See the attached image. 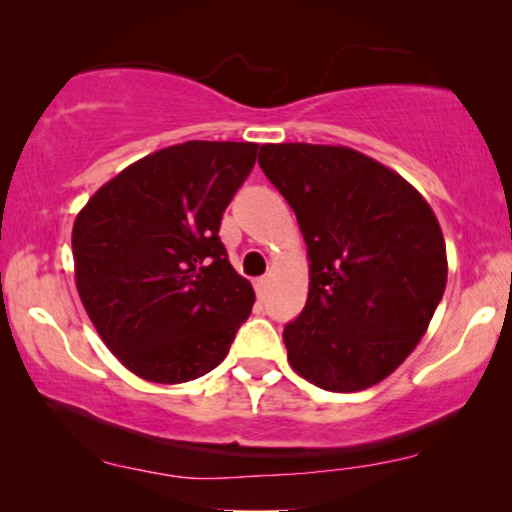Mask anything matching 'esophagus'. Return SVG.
<instances>
[{"label": "esophagus", "mask_w": 512, "mask_h": 512, "mask_svg": "<svg viewBox=\"0 0 512 512\" xmlns=\"http://www.w3.org/2000/svg\"><path fill=\"white\" fill-rule=\"evenodd\" d=\"M254 289H256V296L263 300L265 293H268V277H258L254 282Z\"/></svg>", "instance_id": "34e87169"}]
</instances>
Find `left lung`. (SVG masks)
<instances>
[{
  "instance_id": "8db88e82",
  "label": "left lung",
  "mask_w": 512,
  "mask_h": 512,
  "mask_svg": "<svg viewBox=\"0 0 512 512\" xmlns=\"http://www.w3.org/2000/svg\"><path fill=\"white\" fill-rule=\"evenodd\" d=\"M258 165L296 212L310 261L305 310L284 328L291 368L326 391L373 387L419 345L445 293L436 214L349 146L263 144Z\"/></svg>"
}]
</instances>
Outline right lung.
<instances>
[{
	"label": "right lung",
	"mask_w": 512,
	"mask_h": 512,
	"mask_svg": "<svg viewBox=\"0 0 512 512\" xmlns=\"http://www.w3.org/2000/svg\"><path fill=\"white\" fill-rule=\"evenodd\" d=\"M258 144L184 142L100 186L72 228L74 282L95 331L130 373L158 384L226 359L254 289L230 265L221 216Z\"/></svg>",
	"instance_id": "right-lung-1"
}]
</instances>
